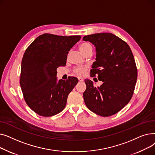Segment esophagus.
<instances>
[{
  "instance_id": "obj_1",
  "label": "esophagus",
  "mask_w": 155,
  "mask_h": 155,
  "mask_svg": "<svg viewBox=\"0 0 155 155\" xmlns=\"http://www.w3.org/2000/svg\"><path fill=\"white\" fill-rule=\"evenodd\" d=\"M78 79L79 80V82H83V81H84V79L82 78H81V77H78Z\"/></svg>"
}]
</instances>
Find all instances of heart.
I'll return each mask as SVG.
<instances>
[{"label":"heart","instance_id":"b5f03b06","mask_svg":"<svg viewBox=\"0 0 155 155\" xmlns=\"http://www.w3.org/2000/svg\"><path fill=\"white\" fill-rule=\"evenodd\" d=\"M79 48H80V50L82 53L85 52V51L89 50V49H92L91 45L88 43H84L82 44H81L79 46ZM86 69H87L86 67L78 66L75 68L74 71L75 73H77V75L80 76H83L85 74Z\"/></svg>","mask_w":155,"mask_h":155}]
</instances>
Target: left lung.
Segmentation results:
<instances>
[{"label": "left lung", "mask_w": 155, "mask_h": 155, "mask_svg": "<svg viewBox=\"0 0 155 155\" xmlns=\"http://www.w3.org/2000/svg\"><path fill=\"white\" fill-rule=\"evenodd\" d=\"M83 40L95 47V61L92 65L91 75H97L103 82L95 87L92 81L85 80V104L97 115L110 116L132 98L137 77L134 56L129 45L112 33L87 35Z\"/></svg>", "instance_id": "1"}]
</instances>
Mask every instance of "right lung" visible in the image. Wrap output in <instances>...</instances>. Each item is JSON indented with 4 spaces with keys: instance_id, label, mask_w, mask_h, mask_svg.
I'll list each match as a JSON object with an SVG mask.
<instances>
[{
    "instance_id": "1",
    "label": "right lung",
    "mask_w": 155,
    "mask_h": 155,
    "mask_svg": "<svg viewBox=\"0 0 155 155\" xmlns=\"http://www.w3.org/2000/svg\"><path fill=\"white\" fill-rule=\"evenodd\" d=\"M80 38L45 33L26 49L21 62L20 85L26 104L38 114L53 116L66 106L68 95L78 80L70 77L58 81L56 70L66 64L68 51Z\"/></svg>"
}]
</instances>
